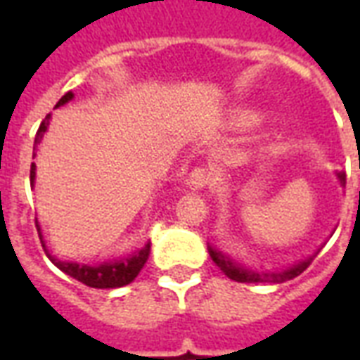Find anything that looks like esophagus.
<instances>
[{
  "mask_svg": "<svg viewBox=\"0 0 360 360\" xmlns=\"http://www.w3.org/2000/svg\"><path fill=\"white\" fill-rule=\"evenodd\" d=\"M208 181H210V173L206 172L204 167H196L191 172L187 179V185L191 188H204L208 185Z\"/></svg>",
  "mask_w": 360,
  "mask_h": 360,
  "instance_id": "esophagus-1",
  "label": "esophagus"
}]
</instances>
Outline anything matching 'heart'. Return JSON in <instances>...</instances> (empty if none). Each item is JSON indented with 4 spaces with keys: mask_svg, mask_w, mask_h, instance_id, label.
Returning <instances> with one entry per match:
<instances>
[{
    "mask_svg": "<svg viewBox=\"0 0 360 360\" xmlns=\"http://www.w3.org/2000/svg\"><path fill=\"white\" fill-rule=\"evenodd\" d=\"M239 121H241V123H249L250 117H239Z\"/></svg>",
    "mask_w": 360,
    "mask_h": 360,
    "instance_id": "b5f03b06",
    "label": "heart"
}]
</instances>
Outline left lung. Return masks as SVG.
<instances>
[{
    "label": "left lung",
    "mask_w": 360,
    "mask_h": 360,
    "mask_svg": "<svg viewBox=\"0 0 360 360\" xmlns=\"http://www.w3.org/2000/svg\"><path fill=\"white\" fill-rule=\"evenodd\" d=\"M335 177L340 181L341 187H345V173L338 172L335 173ZM208 252H210V258L216 262L219 270L226 274L227 278L233 279V281H239V283H283L287 279H293L297 278L299 274L307 270L310 266V262L314 260L320 249L312 255V257H307L299 260V262H295V264L287 266L283 270H255V268H249V266H245L243 262H237L235 258H231L227 252H224L221 249H216V247H212L208 245Z\"/></svg>",
    "instance_id": "left-lung-1"
}]
</instances>
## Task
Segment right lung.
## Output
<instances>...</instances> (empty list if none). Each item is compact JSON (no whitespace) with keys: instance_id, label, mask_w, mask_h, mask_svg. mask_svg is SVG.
<instances>
[{"instance_id":"1","label":"right lung","mask_w":360,"mask_h":360,"mask_svg":"<svg viewBox=\"0 0 360 360\" xmlns=\"http://www.w3.org/2000/svg\"><path fill=\"white\" fill-rule=\"evenodd\" d=\"M73 92H67L61 100L58 102L56 108L59 105H65L67 102L73 100ZM50 117L51 115H46V119L42 121V125L38 129L34 139V154L32 156L36 158V152H38V146L42 142L44 134L48 131L50 127ZM36 181V164L30 165V185L34 187ZM36 227H38V235H40V241H42V247L46 250V257L50 258L53 264L58 266L59 270L71 276L77 281H81L84 285L94 287V289H115V287H123L129 285L136 276L139 271L142 270V266L146 264L150 255V243H146L144 247L136 249L131 255H127L123 258H111V260H105V262H98V264H82V262H71V260H59L58 257H53L48 247H46V241H44L42 229H40V224L36 221Z\"/></svg>"}]
</instances>
